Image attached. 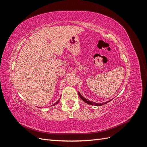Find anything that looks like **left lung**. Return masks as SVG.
Instances as JSON below:
<instances>
[{
  "label": "left lung",
  "mask_w": 147,
  "mask_h": 147,
  "mask_svg": "<svg viewBox=\"0 0 147 147\" xmlns=\"http://www.w3.org/2000/svg\"><path fill=\"white\" fill-rule=\"evenodd\" d=\"M78 95H79L80 97V98H81V99H82V100H83L84 102H85V103H86V104H88L91 105L100 106V105H104V104H107V103H108V102H109L110 101L112 100H109V101H107V102H104V103H102V104H98V103H96V102H92V101H90V100H88V99H86V98H84V97L83 96H82L81 95L80 93L79 92H78Z\"/></svg>",
  "instance_id": "8db88e82"
}]
</instances>
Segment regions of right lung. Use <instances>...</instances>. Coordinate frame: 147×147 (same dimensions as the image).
I'll return each mask as SVG.
<instances>
[{"label": "right lung", "mask_w": 147, "mask_h": 147, "mask_svg": "<svg viewBox=\"0 0 147 147\" xmlns=\"http://www.w3.org/2000/svg\"><path fill=\"white\" fill-rule=\"evenodd\" d=\"M59 100H60V99H59V100H57V102H56V103H55V104H53V105H56V104H57V103H58V102H59Z\"/></svg>", "instance_id": "obj_1"}]
</instances>
